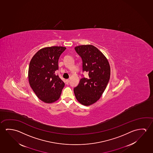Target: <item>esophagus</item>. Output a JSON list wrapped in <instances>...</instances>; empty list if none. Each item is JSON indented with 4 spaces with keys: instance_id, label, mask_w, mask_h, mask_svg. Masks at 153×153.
I'll list each match as a JSON object with an SVG mask.
<instances>
[{
    "instance_id": "obj_1",
    "label": "esophagus",
    "mask_w": 153,
    "mask_h": 153,
    "mask_svg": "<svg viewBox=\"0 0 153 153\" xmlns=\"http://www.w3.org/2000/svg\"><path fill=\"white\" fill-rule=\"evenodd\" d=\"M65 82H66L67 84H68L69 82V79H66V80H65Z\"/></svg>"
}]
</instances>
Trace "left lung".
Returning <instances> with one entry per match:
<instances>
[{
    "instance_id": "8db88e82",
    "label": "left lung",
    "mask_w": 153,
    "mask_h": 153,
    "mask_svg": "<svg viewBox=\"0 0 153 153\" xmlns=\"http://www.w3.org/2000/svg\"><path fill=\"white\" fill-rule=\"evenodd\" d=\"M75 50L82 58L83 72H88V77L83 76L74 91L79 102L90 105L105 90L110 79V65L102 53L93 45H80Z\"/></svg>"
}]
</instances>
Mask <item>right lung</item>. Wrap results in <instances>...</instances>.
Masks as SVG:
<instances>
[{
  "label": "right lung",
  "instance_id": "obj_1",
  "mask_svg": "<svg viewBox=\"0 0 153 153\" xmlns=\"http://www.w3.org/2000/svg\"><path fill=\"white\" fill-rule=\"evenodd\" d=\"M66 48L52 46L38 51L30 61L28 78L31 88L38 98L45 103L60 98L65 83L55 73L58 61Z\"/></svg>",
  "mask_w": 153,
  "mask_h": 153
}]
</instances>
